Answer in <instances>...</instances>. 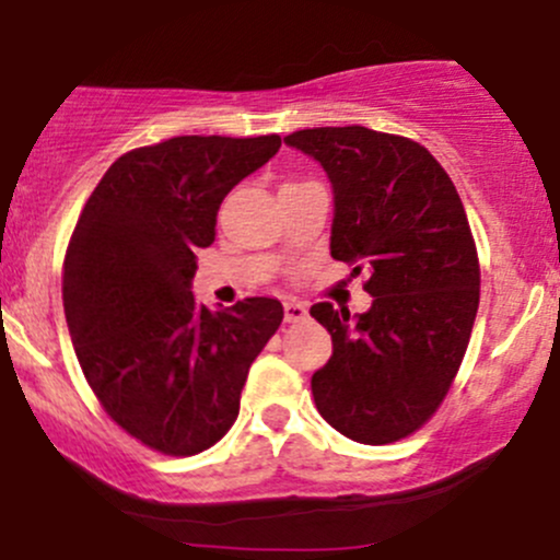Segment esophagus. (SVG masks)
I'll use <instances>...</instances> for the list:
<instances>
[{"instance_id":"34e87169","label":"esophagus","mask_w":560,"mask_h":560,"mask_svg":"<svg viewBox=\"0 0 560 560\" xmlns=\"http://www.w3.org/2000/svg\"><path fill=\"white\" fill-rule=\"evenodd\" d=\"M306 306H303V303H298V301H287L284 303V319L287 322H301V319H306Z\"/></svg>"}]
</instances>
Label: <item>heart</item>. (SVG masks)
<instances>
[{"label":"heart","mask_w":560,"mask_h":560,"mask_svg":"<svg viewBox=\"0 0 560 560\" xmlns=\"http://www.w3.org/2000/svg\"><path fill=\"white\" fill-rule=\"evenodd\" d=\"M284 186H292V184H284Z\"/></svg>","instance_id":"1"}]
</instances>
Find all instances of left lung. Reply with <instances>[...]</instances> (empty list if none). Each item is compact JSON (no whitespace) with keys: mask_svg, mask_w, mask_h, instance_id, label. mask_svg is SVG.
<instances>
[{"mask_svg":"<svg viewBox=\"0 0 560 560\" xmlns=\"http://www.w3.org/2000/svg\"><path fill=\"white\" fill-rule=\"evenodd\" d=\"M332 184V259L365 273V314L316 303L332 358L312 376L319 415L360 444L420 431L471 338L479 259L466 208L425 145L369 127H314L284 138Z\"/></svg>","mask_w":560,"mask_h":560,"instance_id":"obj_1","label":"left lung"}]
</instances>
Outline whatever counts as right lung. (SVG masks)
I'll use <instances>...</instances> for the list:
<instances>
[{
    "label": "right lung",
    "instance_id": "obj_1",
    "mask_svg": "<svg viewBox=\"0 0 560 560\" xmlns=\"http://www.w3.org/2000/svg\"><path fill=\"white\" fill-rule=\"evenodd\" d=\"M279 135H180L118 156L83 206L61 301L89 387L113 422L162 455H197L233 428L254 358L284 319L273 298L224 312L189 292L228 191Z\"/></svg>",
    "mask_w": 560,
    "mask_h": 560
}]
</instances>
